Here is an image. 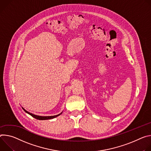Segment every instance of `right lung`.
Returning <instances> with one entry per match:
<instances>
[{
  "mask_svg": "<svg viewBox=\"0 0 151 151\" xmlns=\"http://www.w3.org/2000/svg\"><path fill=\"white\" fill-rule=\"evenodd\" d=\"M23 109L24 110V111L26 112V113H28L29 114H30V116H32L33 118H35V119H38V120H47V119H53V118H56V117H57V116H59L60 114H61L62 113V112L61 113H60V114H58V115H55V116H38V115H35V114H32V113H29V112H28L27 111H26L24 109H23Z\"/></svg>",
  "mask_w": 151,
  "mask_h": 151,
  "instance_id": "obj_1",
  "label": "right lung"
}]
</instances>
